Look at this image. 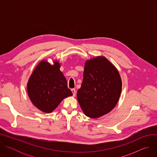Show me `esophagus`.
Instances as JSON below:
<instances>
[{
    "instance_id": "34e87169",
    "label": "esophagus",
    "mask_w": 157,
    "mask_h": 157,
    "mask_svg": "<svg viewBox=\"0 0 157 157\" xmlns=\"http://www.w3.org/2000/svg\"><path fill=\"white\" fill-rule=\"evenodd\" d=\"M71 91H72V93H73V96H76V89H71Z\"/></svg>"
}]
</instances>
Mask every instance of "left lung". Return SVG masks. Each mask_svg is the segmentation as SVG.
Here are the masks:
<instances>
[{
	"label": "left lung",
	"mask_w": 157,
	"mask_h": 157,
	"mask_svg": "<svg viewBox=\"0 0 157 157\" xmlns=\"http://www.w3.org/2000/svg\"><path fill=\"white\" fill-rule=\"evenodd\" d=\"M121 89V76L115 66L105 57L98 56L86 62L77 98L86 116L98 118L114 109Z\"/></svg>",
	"instance_id": "obj_1"
}]
</instances>
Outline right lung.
Wrapping results in <instances>:
<instances>
[{"instance_id":"right-lung-1","label":"right lung","mask_w":157,"mask_h":157,"mask_svg":"<svg viewBox=\"0 0 157 157\" xmlns=\"http://www.w3.org/2000/svg\"><path fill=\"white\" fill-rule=\"evenodd\" d=\"M59 67L57 61L51 65L43 61L28 82L27 91L31 101L44 113H50L64 98L73 95Z\"/></svg>"}]
</instances>
